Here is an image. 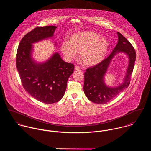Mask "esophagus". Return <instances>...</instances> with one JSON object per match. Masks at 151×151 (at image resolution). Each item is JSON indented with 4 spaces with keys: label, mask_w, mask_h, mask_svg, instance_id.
Listing matches in <instances>:
<instances>
[{
    "label": "esophagus",
    "mask_w": 151,
    "mask_h": 151,
    "mask_svg": "<svg viewBox=\"0 0 151 151\" xmlns=\"http://www.w3.org/2000/svg\"><path fill=\"white\" fill-rule=\"evenodd\" d=\"M74 69H75L76 70H80V67L79 66H78V65H76V66L74 67Z\"/></svg>",
    "instance_id": "esophagus-1"
}]
</instances>
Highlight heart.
Here are the masks:
<instances>
[{"mask_svg":"<svg viewBox=\"0 0 151 151\" xmlns=\"http://www.w3.org/2000/svg\"><path fill=\"white\" fill-rule=\"evenodd\" d=\"M109 48L106 38L92 31L74 34L68 41H65L61 45L62 53L68 59L74 58L76 52H80V60L86 66H94L100 63L105 58Z\"/></svg>","mask_w":151,"mask_h":151,"instance_id":"b5f03b06","label":"heart"}]
</instances>
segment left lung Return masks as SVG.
I'll return each mask as SVG.
<instances>
[{"mask_svg":"<svg viewBox=\"0 0 151 151\" xmlns=\"http://www.w3.org/2000/svg\"><path fill=\"white\" fill-rule=\"evenodd\" d=\"M118 42L111 54L98 65L89 67L84 73V91L87 98L98 104H106L117 96L123 90L129 86L136 58L135 49L129 41L117 32ZM124 53L128 57L129 65L123 82L116 87H109L104 78L108 67L114 58L119 53Z\"/></svg>","mask_w":151,"mask_h":151,"instance_id":"8db88e82","label":"left lung"}]
</instances>
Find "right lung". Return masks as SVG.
I'll list each match as a JSON object with an SVG mask.
<instances>
[{
	"instance_id": "obj_1",
	"label": "right lung",
	"mask_w": 151,
	"mask_h": 151,
	"mask_svg": "<svg viewBox=\"0 0 151 151\" xmlns=\"http://www.w3.org/2000/svg\"><path fill=\"white\" fill-rule=\"evenodd\" d=\"M56 28L38 27L27 34L19 43L16 55V67L24 88L45 104L56 103L63 98L68 78L74 68L73 64L64 62L58 52L43 62H38L32 57V44L53 38Z\"/></svg>"
}]
</instances>
